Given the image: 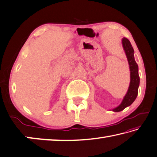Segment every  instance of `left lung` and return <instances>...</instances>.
Listing matches in <instances>:
<instances>
[{
  "instance_id": "1",
  "label": "left lung",
  "mask_w": 157,
  "mask_h": 157,
  "mask_svg": "<svg viewBox=\"0 0 157 157\" xmlns=\"http://www.w3.org/2000/svg\"><path fill=\"white\" fill-rule=\"evenodd\" d=\"M122 45L129 65L131 71V81L127 93L124 97V99H123L121 104L113 110L115 112L121 111L126 107L130 106L135 101L138 95V86H139L140 83V78L139 75H138V67L135 61L134 56H133L134 51H133L132 46L129 40L125 37L122 38Z\"/></svg>"
}]
</instances>
